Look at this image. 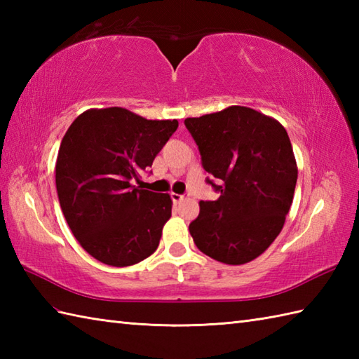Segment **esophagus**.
Instances as JSON below:
<instances>
[{
    "label": "esophagus",
    "mask_w": 359,
    "mask_h": 359,
    "mask_svg": "<svg viewBox=\"0 0 359 359\" xmlns=\"http://www.w3.org/2000/svg\"><path fill=\"white\" fill-rule=\"evenodd\" d=\"M171 199H172V202H174V203H180V202H184L185 196L177 194V193H172V194H171Z\"/></svg>",
    "instance_id": "34e87169"
}]
</instances>
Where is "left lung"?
Segmentation results:
<instances>
[{"label": "left lung", "mask_w": 359, "mask_h": 359, "mask_svg": "<svg viewBox=\"0 0 359 359\" xmlns=\"http://www.w3.org/2000/svg\"><path fill=\"white\" fill-rule=\"evenodd\" d=\"M185 126L220 193L199 202L189 224L196 247L228 265L253 261L278 238L293 202L297 165L285 128L245 106L189 117Z\"/></svg>", "instance_id": "left-lung-1"}]
</instances>
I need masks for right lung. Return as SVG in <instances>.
<instances>
[{
	"instance_id": "add662e5",
	"label": "right lung",
	"mask_w": 359,
	"mask_h": 359,
	"mask_svg": "<svg viewBox=\"0 0 359 359\" xmlns=\"http://www.w3.org/2000/svg\"><path fill=\"white\" fill-rule=\"evenodd\" d=\"M177 126V120H148L114 106L85 111L66 131L55 163L60 207L97 261L128 266L157 250L171 196L131 180L152 165Z\"/></svg>"
}]
</instances>
